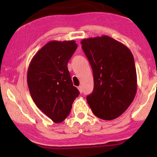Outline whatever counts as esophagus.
Here are the masks:
<instances>
[{"instance_id":"34e87169","label":"esophagus","mask_w":157,"mask_h":157,"mask_svg":"<svg viewBox=\"0 0 157 157\" xmlns=\"http://www.w3.org/2000/svg\"><path fill=\"white\" fill-rule=\"evenodd\" d=\"M78 90H79V91H80V93H82V86H80L78 87Z\"/></svg>"}]
</instances>
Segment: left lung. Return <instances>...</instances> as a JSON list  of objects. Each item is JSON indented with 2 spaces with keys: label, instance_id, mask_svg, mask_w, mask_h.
Here are the masks:
<instances>
[{
  "label": "left lung",
  "instance_id": "1",
  "mask_svg": "<svg viewBox=\"0 0 157 157\" xmlns=\"http://www.w3.org/2000/svg\"><path fill=\"white\" fill-rule=\"evenodd\" d=\"M92 68L94 90L86 97L97 117H119L134 100L137 78L134 56L127 46L107 35L82 40Z\"/></svg>",
  "mask_w": 157,
  "mask_h": 157
}]
</instances>
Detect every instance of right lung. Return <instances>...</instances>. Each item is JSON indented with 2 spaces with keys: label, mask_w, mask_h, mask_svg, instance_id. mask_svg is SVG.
Wrapping results in <instances>:
<instances>
[{
  "label": "right lung",
  "mask_w": 157,
  "mask_h": 157,
  "mask_svg": "<svg viewBox=\"0 0 157 157\" xmlns=\"http://www.w3.org/2000/svg\"><path fill=\"white\" fill-rule=\"evenodd\" d=\"M77 48L75 40L50 41L35 54L29 66L27 84L32 100L56 123L67 117L80 94L67 66Z\"/></svg>",
  "instance_id": "obj_1"
}]
</instances>
